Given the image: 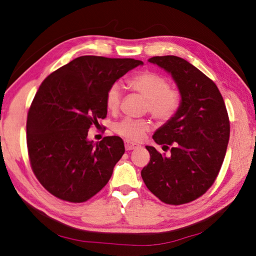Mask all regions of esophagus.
I'll return each instance as SVG.
<instances>
[{
    "mask_svg": "<svg viewBox=\"0 0 256 256\" xmlns=\"http://www.w3.org/2000/svg\"><path fill=\"white\" fill-rule=\"evenodd\" d=\"M124 146H125V150H136V148H140L138 144L131 143V142H128V140H125Z\"/></svg>",
    "mask_w": 256,
    "mask_h": 256,
    "instance_id": "esophagus-1",
    "label": "esophagus"
}]
</instances>
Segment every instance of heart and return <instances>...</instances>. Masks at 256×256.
Instances as JSON below:
<instances>
[{"label":"heart","mask_w":256,"mask_h":256,"mask_svg":"<svg viewBox=\"0 0 256 256\" xmlns=\"http://www.w3.org/2000/svg\"><path fill=\"white\" fill-rule=\"evenodd\" d=\"M133 91L148 99L145 111L160 122H167L176 116L182 106V96L178 88L170 86L165 76L155 72H144L128 81ZM122 100V88L113 84L106 94L108 110L116 111ZM150 124L145 118H125L114 125V131L130 140H140Z\"/></svg>","instance_id":"obj_1"}]
</instances>
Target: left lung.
Masks as SVG:
<instances>
[{"label":"left lung","mask_w":256,"mask_h":256,"mask_svg":"<svg viewBox=\"0 0 256 256\" xmlns=\"http://www.w3.org/2000/svg\"><path fill=\"white\" fill-rule=\"evenodd\" d=\"M150 62L172 74L182 100L176 116L153 136L170 155L146 146L150 160L140 175L162 202H192L218 177L230 138L229 116L218 86L192 64L176 56H156Z\"/></svg>","instance_id":"1"}]
</instances>
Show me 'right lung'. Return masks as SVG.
<instances>
[{
    "instance_id": "1",
    "label": "right lung",
    "mask_w": 256,
    "mask_h": 256,
    "mask_svg": "<svg viewBox=\"0 0 256 256\" xmlns=\"http://www.w3.org/2000/svg\"><path fill=\"white\" fill-rule=\"evenodd\" d=\"M143 62L132 58L81 56L50 74L27 113L26 142L32 170L56 198L80 204L106 186L124 154L121 138L88 140L106 116L110 86Z\"/></svg>"
}]
</instances>
